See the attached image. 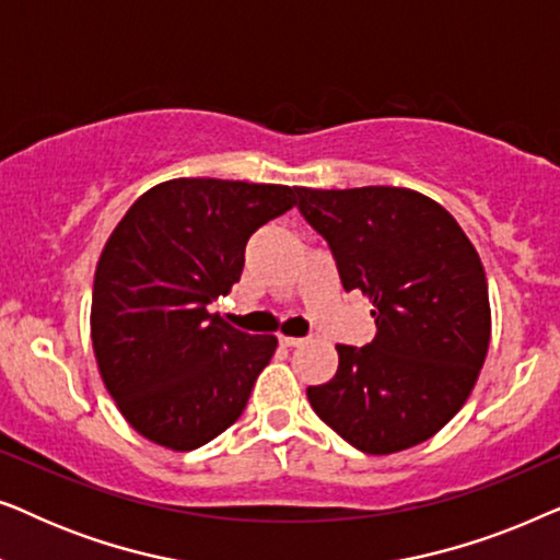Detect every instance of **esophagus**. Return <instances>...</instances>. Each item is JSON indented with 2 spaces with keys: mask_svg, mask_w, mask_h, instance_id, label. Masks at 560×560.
I'll return each mask as SVG.
<instances>
[{
  "mask_svg": "<svg viewBox=\"0 0 560 560\" xmlns=\"http://www.w3.org/2000/svg\"><path fill=\"white\" fill-rule=\"evenodd\" d=\"M305 339H298V336H280L282 347H301Z\"/></svg>",
  "mask_w": 560,
  "mask_h": 560,
  "instance_id": "esophagus-1",
  "label": "esophagus"
}]
</instances>
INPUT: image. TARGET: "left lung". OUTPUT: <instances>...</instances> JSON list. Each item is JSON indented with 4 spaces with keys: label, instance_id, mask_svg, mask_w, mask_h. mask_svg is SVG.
Returning a JSON list of instances; mask_svg holds the SVG:
<instances>
[{
    "label": "left lung",
    "instance_id": "1",
    "mask_svg": "<svg viewBox=\"0 0 560 560\" xmlns=\"http://www.w3.org/2000/svg\"><path fill=\"white\" fill-rule=\"evenodd\" d=\"M305 221L326 236L343 290L372 303L377 336L339 343V370L308 387L311 408L372 456L412 448L464 402L492 336L487 275L458 221L418 190L295 188Z\"/></svg>",
    "mask_w": 560,
    "mask_h": 560
}]
</instances>
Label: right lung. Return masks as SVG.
<instances>
[{"label": "right lung", "mask_w": 560, "mask_h": 560, "mask_svg": "<svg viewBox=\"0 0 560 560\" xmlns=\"http://www.w3.org/2000/svg\"><path fill=\"white\" fill-rule=\"evenodd\" d=\"M293 206L288 186L173 178L106 240L91 343L104 387L148 441L194 451L242 416L278 339L236 331L209 305L240 282L249 236Z\"/></svg>", "instance_id": "1"}]
</instances>
